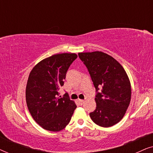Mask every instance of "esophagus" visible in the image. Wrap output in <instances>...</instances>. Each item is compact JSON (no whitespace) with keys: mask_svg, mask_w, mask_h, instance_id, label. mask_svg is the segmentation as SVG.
Here are the masks:
<instances>
[{"mask_svg":"<svg viewBox=\"0 0 153 153\" xmlns=\"http://www.w3.org/2000/svg\"><path fill=\"white\" fill-rule=\"evenodd\" d=\"M77 102H78L79 103L81 104V105H82V104H83V102H84V100H80V99H79V100H77Z\"/></svg>","mask_w":153,"mask_h":153,"instance_id":"34e87169","label":"esophagus"}]
</instances>
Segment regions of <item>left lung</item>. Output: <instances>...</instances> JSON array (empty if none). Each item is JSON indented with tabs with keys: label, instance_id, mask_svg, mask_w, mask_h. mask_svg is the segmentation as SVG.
Segmentation results:
<instances>
[{
	"label": "left lung",
	"instance_id": "1",
	"mask_svg": "<svg viewBox=\"0 0 153 153\" xmlns=\"http://www.w3.org/2000/svg\"><path fill=\"white\" fill-rule=\"evenodd\" d=\"M88 70L96 89V108L90 113L95 124L111 127L122 120L130 103L131 91L129 77L123 66L102 51L79 53ZM101 91L98 92L99 88Z\"/></svg>",
	"mask_w": 153,
	"mask_h": 153
}]
</instances>
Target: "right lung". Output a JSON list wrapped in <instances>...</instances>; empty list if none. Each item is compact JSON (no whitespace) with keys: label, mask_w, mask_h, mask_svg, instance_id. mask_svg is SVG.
Wrapping results in <instances>:
<instances>
[{"label":"right lung","mask_w":153,"mask_h":153,"mask_svg":"<svg viewBox=\"0 0 153 153\" xmlns=\"http://www.w3.org/2000/svg\"><path fill=\"white\" fill-rule=\"evenodd\" d=\"M76 53H58L39 62L29 74L26 100L29 112L46 130L58 131L70 123L76 108L68 93L60 96L59 90Z\"/></svg>","instance_id":"obj_1"}]
</instances>
